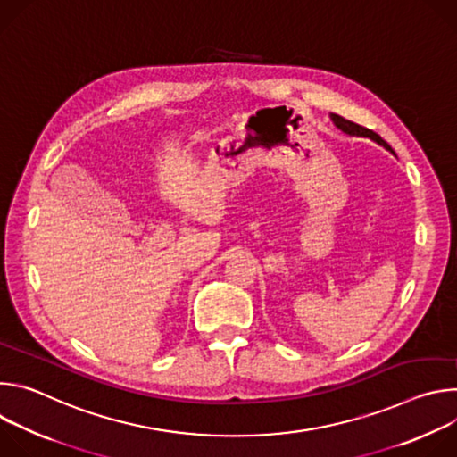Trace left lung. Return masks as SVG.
<instances>
[{"label":"left lung","mask_w":457,"mask_h":457,"mask_svg":"<svg viewBox=\"0 0 457 457\" xmlns=\"http://www.w3.org/2000/svg\"><path fill=\"white\" fill-rule=\"evenodd\" d=\"M331 119H333L335 126H337L338 129H342L344 134H347V136H356V137H369L370 141L378 143L379 146H383V148L388 150L390 154H395L393 148H390L378 134H374L372 129H369V128H365V126H360V124H356V122H353V120H347V119H344L342 115H337V113H331Z\"/></svg>","instance_id":"8db88e82"}]
</instances>
